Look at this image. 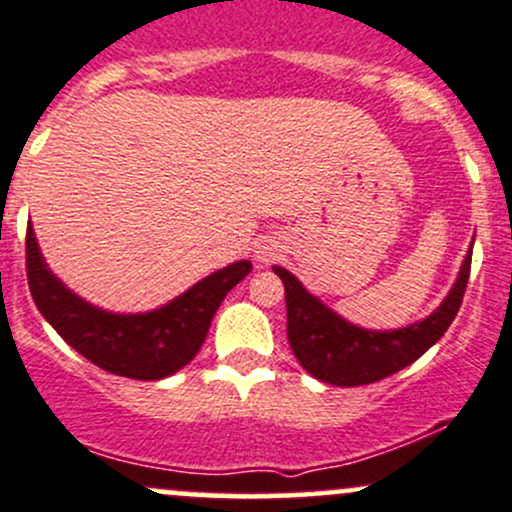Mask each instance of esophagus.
I'll use <instances>...</instances> for the list:
<instances>
[{"label": "esophagus", "instance_id": "1", "mask_svg": "<svg viewBox=\"0 0 512 512\" xmlns=\"http://www.w3.org/2000/svg\"><path fill=\"white\" fill-rule=\"evenodd\" d=\"M277 255V245H272V240H260L255 245V260L257 262H270Z\"/></svg>", "mask_w": 512, "mask_h": 512}]
</instances>
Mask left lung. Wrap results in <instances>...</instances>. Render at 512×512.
I'll list each match as a JSON object with an SVG mask.
<instances>
[{
  "label": "left lung",
  "instance_id": "8db88e82",
  "mask_svg": "<svg viewBox=\"0 0 512 512\" xmlns=\"http://www.w3.org/2000/svg\"><path fill=\"white\" fill-rule=\"evenodd\" d=\"M287 294V338L301 368L338 387L378 383L412 365L439 341L459 314L471 272V247L444 301L422 321L390 331H370L338 316L284 267L274 265Z\"/></svg>",
  "mask_w": 512,
  "mask_h": 512
}]
</instances>
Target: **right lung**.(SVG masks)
<instances>
[{"instance_id": "add662e5", "label": "right lung", "mask_w": 512, "mask_h": 512, "mask_svg": "<svg viewBox=\"0 0 512 512\" xmlns=\"http://www.w3.org/2000/svg\"><path fill=\"white\" fill-rule=\"evenodd\" d=\"M250 270V260L233 262L159 309L115 314L68 289L48 270L34 228L26 230V274L43 319L90 363L132 380L169 378L191 363L206 341L220 301Z\"/></svg>"}]
</instances>
